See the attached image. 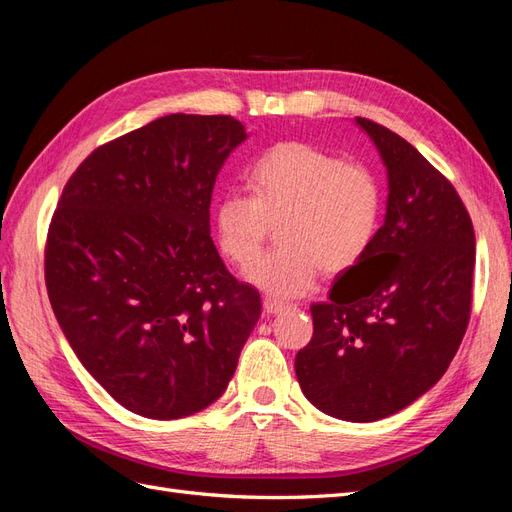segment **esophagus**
<instances>
[{
    "label": "esophagus",
    "instance_id": "1",
    "mask_svg": "<svg viewBox=\"0 0 512 512\" xmlns=\"http://www.w3.org/2000/svg\"><path fill=\"white\" fill-rule=\"evenodd\" d=\"M262 307H265L267 314H282L288 305L282 303V301H277V299H265V301H262Z\"/></svg>",
    "mask_w": 512,
    "mask_h": 512
}]
</instances>
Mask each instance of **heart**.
I'll list each match as a JSON object with an SVG mask.
<instances>
[{"label":"heart","mask_w":512,"mask_h":512,"mask_svg":"<svg viewBox=\"0 0 512 512\" xmlns=\"http://www.w3.org/2000/svg\"><path fill=\"white\" fill-rule=\"evenodd\" d=\"M252 194L226 192L215 207V237L228 260L247 267L270 224L283 241L254 262L247 280L280 299L312 292L322 269L344 271L376 237L382 188L374 170L307 143H280L254 162Z\"/></svg>","instance_id":"1"}]
</instances>
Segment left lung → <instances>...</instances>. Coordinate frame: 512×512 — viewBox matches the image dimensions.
Masks as SVG:
<instances>
[{"label": "left lung", "mask_w": 512, "mask_h": 512, "mask_svg": "<svg viewBox=\"0 0 512 512\" xmlns=\"http://www.w3.org/2000/svg\"><path fill=\"white\" fill-rule=\"evenodd\" d=\"M389 173L386 218L365 256L309 307L294 359L324 414L371 423L410 406L451 365L472 312L474 226L453 183L406 138L356 117Z\"/></svg>", "instance_id": "left-lung-1"}]
</instances>
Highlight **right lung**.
I'll list each match as a JSON object with an SVG mask.
<instances>
[{
  "label": "right lung",
  "mask_w": 512,
  "mask_h": 512,
  "mask_svg": "<svg viewBox=\"0 0 512 512\" xmlns=\"http://www.w3.org/2000/svg\"><path fill=\"white\" fill-rule=\"evenodd\" d=\"M245 136L230 115H166L91 151L61 192L44 247L53 312L134 414L213 404L260 318L209 235L215 177Z\"/></svg>",
  "instance_id": "right-lung-1"
}]
</instances>
